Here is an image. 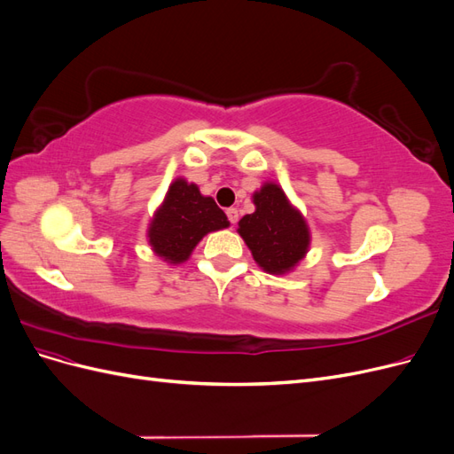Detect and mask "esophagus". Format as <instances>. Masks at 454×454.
<instances>
[{
	"label": "esophagus",
	"instance_id": "34e87169",
	"mask_svg": "<svg viewBox=\"0 0 454 454\" xmlns=\"http://www.w3.org/2000/svg\"><path fill=\"white\" fill-rule=\"evenodd\" d=\"M227 217H229V222L235 225L239 222V210L237 208H229L227 210Z\"/></svg>",
	"mask_w": 454,
	"mask_h": 454
}]
</instances>
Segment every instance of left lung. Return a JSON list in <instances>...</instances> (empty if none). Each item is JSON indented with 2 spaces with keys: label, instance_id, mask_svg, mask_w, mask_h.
Instances as JSON below:
<instances>
[{
  "label": "left lung",
  "instance_id": "obj_1",
  "mask_svg": "<svg viewBox=\"0 0 454 454\" xmlns=\"http://www.w3.org/2000/svg\"><path fill=\"white\" fill-rule=\"evenodd\" d=\"M254 204L255 212L239 222V235L265 272H290L309 252L310 232L305 217L272 182L255 191Z\"/></svg>",
  "mask_w": 454,
  "mask_h": 454
}]
</instances>
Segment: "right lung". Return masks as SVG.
Masks as SVG:
<instances>
[{
	"instance_id": "1",
	"label": "right lung",
	"mask_w": 454,
	"mask_h": 454,
	"mask_svg": "<svg viewBox=\"0 0 454 454\" xmlns=\"http://www.w3.org/2000/svg\"><path fill=\"white\" fill-rule=\"evenodd\" d=\"M229 227L225 212L212 197L200 195L195 184L176 177L159 210L151 219V248L170 265L184 263L204 235Z\"/></svg>"
}]
</instances>
